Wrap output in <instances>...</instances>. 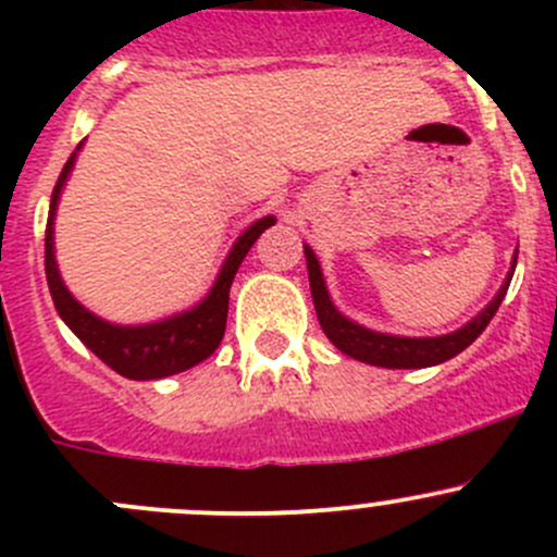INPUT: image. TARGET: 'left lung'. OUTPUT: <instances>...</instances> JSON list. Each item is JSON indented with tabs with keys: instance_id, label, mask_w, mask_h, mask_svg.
<instances>
[{
	"instance_id": "8db88e82",
	"label": "left lung",
	"mask_w": 557,
	"mask_h": 557,
	"mask_svg": "<svg viewBox=\"0 0 557 557\" xmlns=\"http://www.w3.org/2000/svg\"><path fill=\"white\" fill-rule=\"evenodd\" d=\"M305 256H307V272H310L312 301H314V312H318V320H320V329L325 331V336H329V339L334 342L345 356L356 358V361H363V363H372V367H385V369H423V367H436V363L450 361L453 356H458L460 350H466V347H469L471 342L485 331V325L491 323L493 314H496L498 307H502L504 296H507V288H509V280H512V272H509L507 283L502 285L496 299L476 314L471 323H466L463 329L453 331V334H445V336H431V339H412V336H391V334H380V331H369L363 329V325L347 320L345 314L336 312V307L331 305L329 299V290H325L318 258H314L310 247H305ZM515 261H518V256H515Z\"/></svg>"
}]
</instances>
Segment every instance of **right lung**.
I'll return each instance as SVG.
<instances>
[{"mask_svg": "<svg viewBox=\"0 0 557 557\" xmlns=\"http://www.w3.org/2000/svg\"><path fill=\"white\" fill-rule=\"evenodd\" d=\"M81 145H77V150H81ZM77 150L70 156V161L59 174V183H55L53 196H50L48 226H45V277H48L55 310L64 318V323L81 336L83 345L97 352L107 367L115 369L123 377L159 380L196 367L205 358H210L215 347L221 345L223 331H226L228 290H232L234 274H237L239 263H243L252 243L272 226L274 218H261L237 239L226 263H223L221 274H218L215 285H212V290L199 307L150 325H112L72 299V294L61 283L59 267H55L53 258L55 205H59V194L66 183V174L75 164Z\"/></svg>", "mask_w": 557, "mask_h": 557, "instance_id": "obj_1", "label": "right lung"}]
</instances>
